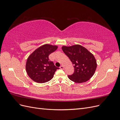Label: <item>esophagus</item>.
Instances as JSON below:
<instances>
[{
    "instance_id": "esophagus-1",
    "label": "esophagus",
    "mask_w": 120,
    "mask_h": 120,
    "mask_svg": "<svg viewBox=\"0 0 120 120\" xmlns=\"http://www.w3.org/2000/svg\"><path fill=\"white\" fill-rule=\"evenodd\" d=\"M60 68V69H62V70H63L64 68V66H61Z\"/></svg>"
}]
</instances>
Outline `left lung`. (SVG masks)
<instances>
[{"label": "left lung", "instance_id": "left-lung-1", "mask_svg": "<svg viewBox=\"0 0 120 120\" xmlns=\"http://www.w3.org/2000/svg\"><path fill=\"white\" fill-rule=\"evenodd\" d=\"M62 50L70 59L75 69L74 73L68 75L70 80L82 83L93 77L97 64L95 57L88 50L80 45L63 46Z\"/></svg>", "mask_w": 120, "mask_h": 120}]
</instances>
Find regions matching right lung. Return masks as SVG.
<instances>
[{
	"instance_id": "obj_1",
	"label": "right lung",
	"mask_w": 120,
	"mask_h": 120,
	"mask_svg": "<svg viewBox=\"0 0 120 120\" xmlns=\"http://www.w3.org/2000/svg\"><path fill=\"white\" fill-rule=\"evenodd\" d=\"M57 49L56 45H45L39 47L29 56L26 64V71L29 77L38 83L49 82L53 77L56 67L49 58V54Z\"/></svg>"
}]
</instances>
